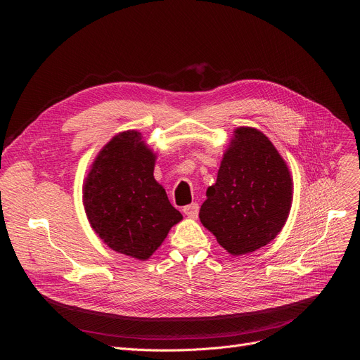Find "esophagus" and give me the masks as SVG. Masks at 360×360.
Listing matches in <instances>:
<instances>
[{"label": "esophagus", "mask_w": 360, "mask_h": 360, "mask_svg": "<svg viewBox=\"0 0 360 360\" xmlns=\"http://www.w3.org/2000/svg\"><path fill=\"white\" fill-rule=\"evenodd\" d=\"M198 210H200V207H198L197 202H191L190 205H185L184 207V213L190 219H197Z\"/></svg>", "instance_id": "obj_1"}]
</instances>
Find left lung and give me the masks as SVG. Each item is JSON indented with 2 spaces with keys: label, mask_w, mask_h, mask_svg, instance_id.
<instances>
[{
  "label": "left lung",
  "mask_w": 360,
  "mask_h": 360,
  "mask_svg": "<svg viewBox=\"0 0 360 360\" xmlns=\"http://www.w3.org/2000/svg\"><path fill=\"white\" fill-rule=\"evenodd\" d=\"M293 182L289 167L261 131L239 127L224 151L217 181L207 188L200 220L232 255L271 242L285 226Z\"/></svg>",
  "instance_id": "obj_1"
}]
</instances>
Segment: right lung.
Instances as JSON below:
<instances>
[{
  "mask_svg": "<svg viewBox=\"0 0 360 360\" xmlns=\"http://www.w3.org/2000/svg\"><path fill=\"white\" fill-rule=\"evenodd\" d=\"M155 162L141 132L124 131L99 151L83 185L93 231L113 251L141 261L182 220L153 176Z\"/></svg>",
  "mask_w": 360,
  "mask_h": 360,
  "instance_id": "1",
  "label": "right lung"
}]
</instances>
